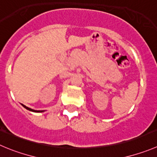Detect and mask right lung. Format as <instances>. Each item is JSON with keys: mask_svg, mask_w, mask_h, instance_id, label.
<instances>
[{"mask_svg": "<svg viewBox=\"0 0 157 157\" xmlns=\"http://www.w3.org/2000/svg\"><path fill=\"white\" fill-rule=\"evenodd\" d=\"M24 107L26 108V109L29 110V111H32V112H43V111H36V110H33V109H32V108H28V107L25 106V105H24Z\"/></svg>", "mask_w": 157, "mask_h": 157, "instance_id": "1", "label": "right lung"}]
</instances>
